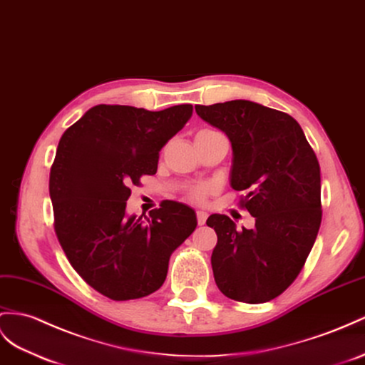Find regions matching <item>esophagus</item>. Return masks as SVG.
I'll return each mask as SVG.
<instances>
[{"label": "esophagus", "mask_w": 365, "mask_h": 365, "mask_svg": "<svg viewBox=\"0 0 365 365\" xmlns=\"http://www.w3.org/2000/svg\"><path fill=\"white\" fill-rule=\"evenodd\" d=\"M195 216H197V223H199V225H205L208 214L205 212V211H197V212H195Z\"/></svg>", "instance_id": "34e87169"}]
</instances>
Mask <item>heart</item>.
Here are the masks:
<instances>
[{
  "label": "heart",
  "mask_w": 365,
  "mask_h": 365,
  "mask_svg": "<svg viewBox=\"0 0 365 365\" xmlns=\"http://www.w3.org/2000/svg\"><path fill=\"white\" fill-rule=\"evenodd\" d=\"M208 134H216V130H211V129H202L197 133V135L195 137H202V135H208ZM211 188L208 185H195V186H191V188L186 191V195H188L190 200H194V202H203L205 199H207V195L210 194Z\"/></svg>",
  "instance_id": "1"
}]
</instances>
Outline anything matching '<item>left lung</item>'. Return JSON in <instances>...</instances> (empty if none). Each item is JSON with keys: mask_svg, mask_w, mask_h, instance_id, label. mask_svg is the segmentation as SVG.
I'll return each mask as SVG.
<instances>
[{"mask_svg": "<svg viewBox=\"0 0 365 365\" xmlns=\"http://www.w3.org/2000/svg\"><path fill=\"white\" fill-rule=\"evenodd\" d=\"M232 146L231 186L255 228L236 230L225 214H211L217 244L214 280L230 299L262 304L282 294L301 273L322 220L321 168L302 128L292 117L248 100L195 106Z\"/></svg>", "mask_w": 365, "mask_h": 365, "instance_id": "1", "label": "left lung"}]
</instances>
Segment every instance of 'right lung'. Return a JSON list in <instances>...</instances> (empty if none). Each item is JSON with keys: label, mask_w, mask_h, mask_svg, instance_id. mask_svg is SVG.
<instances>
[{"label": "right lung", "mask_w": 365, "mask_h": 365, "mask_svg": "<svg viewBox=\"0 0 365 365\" xmlns=\"http://www.w3.org/2000/svg\"><path fill=\"white\" fill-rule=\"evenodd\" d=\"M191 114V105H97L60 138L49 177L55 235L72 268L112 301L160 288L171 253L197 225L194 210L173 200L149 217L126 216L130 186L157 173L158 153Z\"/></svg>", "instance_id": "right-lung-1"}]
</instances>
